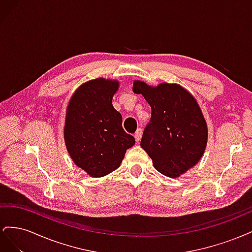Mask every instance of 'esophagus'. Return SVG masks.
<instances>
[{
	"label": "esophagus",
	"mask_w": 252,
	"mask_h": 252,
	"mask_svg": "<svg viewBox=\"0 0 252 252\" xmlns=\"http://www.w3.org/2000/svg\"><path fill=\"white\" fill-rule=\"evenodd\" d=\"M142 133H143V130L141 128H139L138 130L135 131V133H134V139H135V141L136 142H139L140 140H141V138H142Z\"/></svg>",
	"instance_id": "34e87169"
}]
</instances>
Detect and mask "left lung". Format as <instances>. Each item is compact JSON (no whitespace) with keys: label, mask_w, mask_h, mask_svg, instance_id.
<instances>
[{"label":"left lung","mask_w":252,"mask_h":252,"mask_svg":"<svg viewBox=\"0 0 252 252\" xmlns=\"http://www.w3.org/2000/svg\"><path fill=\"white\" fill-rule=\"evenodd\" d=\"M133 91L142 94L151 107L141 146L158 171L177 178L200 161L207 144V125L199 105L177 84L150 87L135 81Z\"/></svg>","instance_id":"1"}]
</instances>
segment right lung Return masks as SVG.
Here are the masks:
<instances>
[{"mask_svg": "<svg viewBox=\"0 0 252 252\" xmlns=\"http://www.w3.org/2000/svg\"><path fill=\"white\" fill-rule=\"evenodd\" d=\"M118 87L117 81H89L77 89L67 107V150L73 162L94 178L119 168L126 150L135 143L122 127L121 113L112 106Z\"/></svg>", "mask_w": 252, "mask_h": 252, "instance_id": "add662e5", "label": "right lung"}]
</instances>
